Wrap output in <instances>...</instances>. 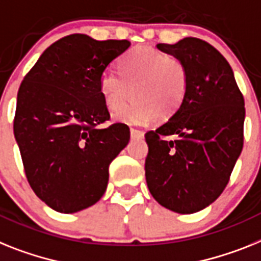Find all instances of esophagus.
<instances>
[{
    "mask_svg": "<svg viewBox=\"0 0 261 261\" xmlns=\"http://www.w3.org/2000/svg\"><path fill=\"white\" fill-rule=\"evenodd\" d=\"M131 137L133 138H142L143 137V131L139 130V128H131Z\"/></svg>",
    "mask_w": 261,
    "mask_h": 261,
    "instance_id": "obj_1",
    "label": "esophagus"
}]
</instances>
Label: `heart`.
<instances>
[{
    "label": "heart",
    "instance_id": "heart-1",
    "mask_svg": "<svg viewBox=\"0 0 261 261\" xmlns=\"http://www.w3.org/2000/svg\"><path fill=\"white\" fill-rule=\"evenodd\" d=\"M119 75L102 74L99 91L110 110H117L130 98L134 102L114 114L128 123L163 120L178 111L188 89L187 69L178 58L152 47H135L118 62Z\"/></svg>",
    "mask_w": 261,
    "mask_h": 261
}]
</instances>
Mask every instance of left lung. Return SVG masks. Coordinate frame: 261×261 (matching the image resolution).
Listing matches in <instances>:
<instances>
[{
    "label": "left lung",
    "instance_id": "left-lung-1",
    "mask_svg": "<svg viewBox=\"0 0 261 261\" xmlns=\"http://www.w3.org/2000/svg\"><path fill=\"white\" fill-rule=\"evenodd\" d=\"M183 62L188 89L178 111L148 131L146 181L155 200L178 214H194L216 200L243 150L244 98L229 63L199 38L158 43ZM175 135L167 141L164 136Z\"/></svg>",
    "mask_w": 261,
    "mask_h": 261
}]
</instances>
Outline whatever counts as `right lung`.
<instances>
[{
  "mask_svg": "<svg viewBox=\"0 0 261 261\" xmlns=\"http://www.w3.org/2000/svg\"><path fill=\"white\" fill-rule=\"evenodd\" d=\"M130 42L86 34L49 46L23 78L17 95L14 137L30 187L50 208L73 214L106 191L109 166L130 141L110 119L99 80Z\"/></svg>",
  "mask_w": 261,
  "mask_h": 261,
  "instance_id": "obj_1",
  "label": "right lung"
}]
</instances>
